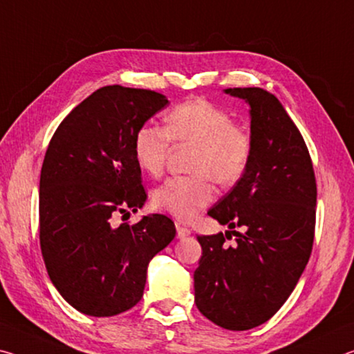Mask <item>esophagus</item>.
Returning a JSON list of instances; mask_svg holds the SVG:
<instances>
[{
    "label": "esophagus",
    "mask_w": 354,
    "mask_h": 354,
    "mask_svg": "<svg viewBox=\"0 0 354 354\" xmlns=\"http://www.w3.org/2000/svg\"><path fill=\"white\" fill-rule=\"evenodd\" d=\"M176 229L178 239H183V236H188L191 234V229L187 227V225H183L182 223H176Z\"/></svg>",
    "instance_id": "34e87169"
}]
</instances>
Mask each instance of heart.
Masks as SVG:
<instances>
[{
  "label": "heart",
  "mask_w": 354,
  "mask_h": 354,
  "mask_svg": "<svg viewBox=\"0 0 354 354\" xmlns=\"http://www.w3.org/2000/svg\"><path fill=\"white\" fill-rule=\"evenodd\" d=\"M172 141L189 144V176L167 178L153 191L155 207L180 221L193 219L215 199V185L239 183L251 165L254 138L246 125L232 120L224 108L202 97L174 106L166 127L142 124L133 139L136 165L149 176H160L166 166Z\"/></svg>",
  "instance_id": "obj_1"
}]
</instances>
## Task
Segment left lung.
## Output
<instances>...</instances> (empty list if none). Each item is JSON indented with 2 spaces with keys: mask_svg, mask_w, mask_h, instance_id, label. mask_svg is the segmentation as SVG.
<instances>
[{
  "mask_svg": "<svg viewBox=\"0 0 354 354\" xmlns=\"http://www.w3.org/2000/svg\"><path fill=\"white\" fill-rule=\"evenodd\" d=\"M251 106L254 153L248 172L208 215L230 232L202 235L194 303L230 331L268 322L290 297L309 262L317 182L308 146L277 98L260 88L225 89Z\"/></svg>",
  "mask_w": 354,
  "mask_h": 354,
  "instance_id": "1",
  "label": "left lung"
}]
</instances>
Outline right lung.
Masks as SVG:
<instances>
[{"label": "right lung", "mask_w": 354, "mask_h": 354, "mask_svg": "<svg viewBox=\"0 0 354 354\" xmlns=\"http://www.w3.org/2000/svg\"><path fill=\"white\" fill-rule=\"evenodd\" d=\"M167 105L150 89H97L57 127L39 191V239L48 276L62 298L92 317H111L142 298L147 265L176 236L166 215L113 223L147 199L133 139Z\"/></svg>", "instance_id": "right-lung-1"}]
</instances>
